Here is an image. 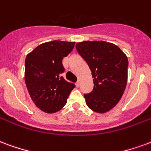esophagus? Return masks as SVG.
Returning <instances> with one entry per match:
<instances>
[{
	"label": "esophagus",
	"mask_w": 151,
	"mask_h": 151,
	"mask_svg": "<svg viewBox=\"0 0 151 151\" xmlns=\"http://www.w3.org/2000/svg\"><path fill=\"white\" fill-rule=\"evenodd\" d=\"M76 87H80V80H78L76 83Z\"/></svg>",
	"instance_id": "34e87169"
}]
</instances>
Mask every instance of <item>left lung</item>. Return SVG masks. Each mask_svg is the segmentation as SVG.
<instances>
[{
    "instance_id": "1",
    "label": "left lung",
    "mask_w": 151,
    "mask_h": 151,
    "mask_svg": "<svg viewBox=\"0 0 151 151\" xmlns=\"http://www.w3.org/2000/svg\"><path fill=\"white\" fill-rule=\"evenodd\" d=\"M77 51L92 71L94 88L84 94L92 111L104 113L122 98L128 79V59L115 44L104 41H84L76 45Z\"/></svg>"
}]
</instances>
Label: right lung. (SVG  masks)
I'll return each instance as SVG.
<instances>
[{"mask_svg": "<svg viewBox=\"0 0 151 151\" xmlns=\"http://www.w3.org/2000/svg\"><path fill=\"white\" fill-rule=\"evenodd\" d=\"M75 42L55 40L40 44L29 52L25 62V82L32 101L47 113L64 107L76 85L61 76L63 59L75 47Z\"/></svg>", "mask_w": 151, "mask_h": 151, "instance_id": "1", "label": "right lung"}]
</instances>
